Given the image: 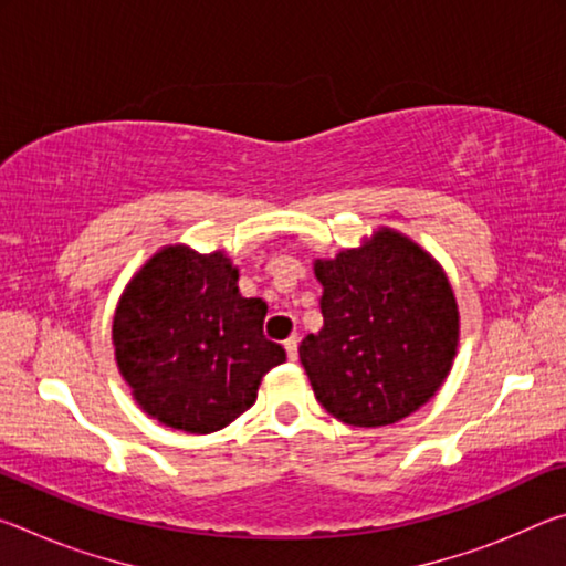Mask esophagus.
<instances>
[{
    "label": "esophagus",
    "instance_id": "esophagus-1",
    "mask_svg": "<svg viewBox=\"0 0 566 566\" xmlns=\"http://www.w3.org/2000/svg\"><path fill=\"white\" fill-rule=\"evenodd\" d=\"M284 349H286V357H290V361H296V357H300V337L286 339Z\"/></svg>",
    "mask_w": 566,
    "mask_h": 566
}]
</instances>
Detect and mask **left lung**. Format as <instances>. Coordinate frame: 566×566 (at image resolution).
I'll list each match as a JSON object with an SVG mask.
<instances>
[{"instance_id":"8db88e82","label":"left lung","mask_w":566,"mask_h":566,"mask_svg":"<svg viewBox=\"0 0 566 566\" xmlns=\"http://www.w3.org/2000/svg\"><path fill=\"white\" fill-rule=\"evenodd\" d=\"M319 334L300 359L319 405L352 427H387L437 395L459 344L452 284L415 239L379 227L359 247L314 260Z\"/></svg>"}]
</instances>
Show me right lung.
Segmentation results:
<instances>
[{
    "mask_svg": "<svg viewBox=\"0 0 566 566\" xmlns=\"http://www.w3.org/2000/svg\"><path fill=\"white\" fill-rule=\"evenodd\" d=\"M237 282L224 249L167 244L124 286L114 359L139 409L165 427L209 434L232 424L286 359L262 332L266 304L239 294Z\"/></svg>",
    "mask_w": 566,
    "mask_h": 566,
    "instance_id": "right-lung-1",
    "label": "right lung"
}]
</instances>
